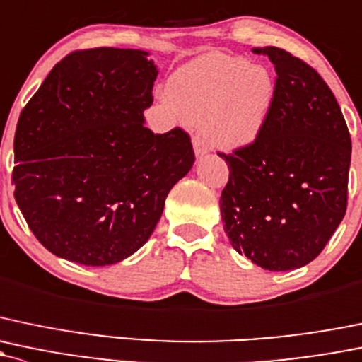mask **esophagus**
<instances>
[{
	"label": "esophagus",
	"instance_id": "34e87169",
	"mask_svg": "<svg viewBox=\"0 0 362 362\" xmlns=\"http://www.w3.org/2000/svg\"><path fill=\"white\" fill-rule=\"evenodd\" d=\"M192 144H194V152H196L197 159H201L203 156L208 154V147H206V144H204L203 139H199V136H194Z\"/></svg>",
	"mask_w": 362,
	"mask_h": 362
}]
</instances>
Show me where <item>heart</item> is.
I'll return each mask as SVG.
<instances>
[{
  "label": "heart",
  "instance_id": "b5f03b06",
  "mask_svg": "<svg viewBox=\"0 0 362 362\" xmlns=\"http://www.w3.org/2000/svg\"><path fill=\"white\" fill-rule=\"evenodd\" d=\"M166 97L184 119L199 124L211 146L241 149L251 146L267 127L276 81L260 64L206 53L170 76Z\"/></svg>",
  "mask_w": 362,
  "mask_h": 362
}]
</instances>
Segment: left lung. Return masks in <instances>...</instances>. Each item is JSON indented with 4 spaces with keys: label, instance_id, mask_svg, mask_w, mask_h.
<instances>
[{
    "label": "left lung",
    "instance_id": "left-lung-1",
    "mask_svg": "<svg viewBox=\"0 0 362 362\" xmlns=\"http://www.w3.org/2000/svg\"><path fill=\"white\" fill-rule=\"evenodd\" d=\"M253 52L274 64L276 98L251 146L218 154L230 173L220 213L232 248L265 271L284 272L314 260L340 226L352 144L317 72L281 48Z\"/></svg>",
    "mask_w": 362,
    "mask_h": 362
}]
</instances>
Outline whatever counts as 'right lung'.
<instances>
[{"label": "right lung", "instance_id": "add662e5", "mask_svg": "<svg viewBox=\"0 0 362 362\" xmlns=\"http://www.w3.org/2000/svg\"><path fill=\"white\" fill-rule=\"evenodd\" d=\"M151 53L93 48L60 60L15 130V201L37 241L64 260L114 265L142 248L165 199L194 165L180 128L154 135Z\"/></svg>", "mask_w": 362, "mask_h": 362}]
</instances>
